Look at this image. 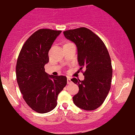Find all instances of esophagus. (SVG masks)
<instances>
[{
	"label": "esophagus",
	"instance_id": "esophagus-1",
	"mask_svg": "<svg viewBox=\"0 0 135 135\" xmlns=\"http://www.w3.org/2000/svg\"><path fill=\"white\" fill-rule=\"evenodd\" d=\"M67 82H68V84H71V81L70 77H68Z\"/></svg>",
	"mask_w": 135,
	"mask_h": 135
}]
</instances>
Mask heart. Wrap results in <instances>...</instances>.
I'll use <instances>...</instances> for the list:
<instances>
[{"label": "heart", "instance_id": "b5f03b06", "mask_svg": "<svg viewBox=\"0 0 135 135\" xmlns=\"http://www.w3.org/2000/svg\"><path fill=\"white\" fill-rule=\"evenodd\" d=\"M69 43H71V42H68V43H66V44H69Z\"/></svg>", "mask_w": 135, "mask_h": 135}]
</instances>
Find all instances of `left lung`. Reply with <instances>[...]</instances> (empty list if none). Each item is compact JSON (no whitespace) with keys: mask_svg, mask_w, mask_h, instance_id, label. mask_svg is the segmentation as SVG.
Listing matches in <instances>:
<instances>
[{"mask_svg":"<svg viewBox=\"0 0 135 135\" xmlns=\"http://www.w3.org/2000/svg\"><path fill=\"white\" fill-rule=\"evenodd\" d=\"M64 35L77 46L80 69H85L83 81L71 80L79 86L73 102L83 110H95L104 103L111 86L112 68L108 50L100 38L85 27L66 30Z\"/></svg>","mask_w":135,"mask_h":135,"instance_id":"8db88e82","label":"left lung"}]
</instances>
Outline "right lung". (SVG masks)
<instances>
[{
	"mask_svg": "<svg viewBox=\"0 0 135 135\" xmlns=\"http://www.w3.org/2000/svg\"><path fill=\"white\" fill-rule=\"evenodd\" d=\"M61 30L40 29L27 39L17 60L16 79L23 98L38 113L51 111L57 104V96L67 84L64 76H49L44 66L49 51Z\"/></svg>",
	"mask_w": 135,
	"mask_h": 135,
	"instance_id": "right-lung-1",
	"label": "right lung"
}]
</instances>
